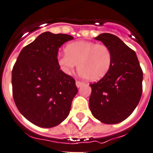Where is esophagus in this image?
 Masks as SVG:
<instances>
[{
  "label": "esophagus",
  "mask_w": 153,
  "mask_h": 153,
  "mask_svg": "<svg viewBox=\"0 0 153 153\" xmlns=\"http://www.w3.org/2000/svg\"><path fill=\"white\" fill-rule=\"evenodd\" d=\"M84 85V82H82V81H76V85L77 87H81V85Z\"/></svg>",
  "instance_id": "esophagus-1"
}]
</instances>
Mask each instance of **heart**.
<instances>
[{"instance_id": "obj_1", "label": "heart", "mask_w": 153, "mask_h": 153, "mask_svg": "<svg viewBox=\"0 0 153 153\" xmlns=\"http://www.w3.org/2000/svg\"><path fill=\"white\" fill-rule=\"evenodd\" d=\"M65 53L58 57V63L63 72L71 73L78 64L79 73L90 81L103 77L112 63L111 50L106 45L92 41L72 42L66 46Z\"/></svg>"}]
</instances>
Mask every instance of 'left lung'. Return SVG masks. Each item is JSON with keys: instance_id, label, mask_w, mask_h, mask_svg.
<instances>
[{"instance_id": "obj_1", "label": "left lung", "mask_w": 153, "mask_h": 153, "mask_svg": "<svg viewBox=\"0 0 153 153\" xmlns=\"http://www.w3.org/2000/svg\"><path fill=\"white\" fill-rule=\"evenodd\" d=\"M94 39L111 50L112 63L101 80L90 84V111L102 123H119L134 112L141 99L142 68L135 52L117 36L102 33Z\"/></svg>"}]
</instances>
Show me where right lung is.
Returning <instances> with one entry per match:
<instances>
[{
  "instance_id": "add662e5",
  "label": "right lung",
  "mask_w": 153,
  "mask_h": 153,
  "mask_svg": "<svg viewBox=\"0 0 153 153\" xmlns=\"http://www.w3.org/2000/svg\"><path fill=\"white\" fill-rule=\"evenodd\" d=\"M68 34L45 32L23 48L12 70L13 98L20 113L36 126H56L68 116L77 93L74 78L60 70L58 52Z\"/></svg>"
}]
</instances>
